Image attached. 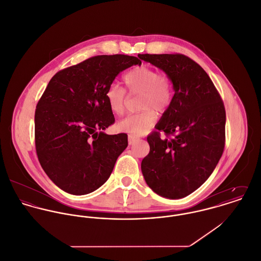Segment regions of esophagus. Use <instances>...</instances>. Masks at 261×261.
<instances>
[{
	"label": "esophagus",
	"mask_w": 261,
	"mask_h": 261,
	"mask_svg": "<svg viewBox=\"0 0 261 261\" xmlns=\"http://www.w3.org/2000/svg\"><path fill=\"white\" fill-rule=\"evenodd\" d=\"M140 140L139 137H136V136H133V135H128V145H134L136 144L138 141Z\"/></svg>",
	"instance_id": "obj_1"
}]
</instances>
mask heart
Listing matches in <instances>:
<instances>
[{"instance_id": "1", "label": "heart", "mask_w": 261, "mask_h": 261, "mask_svg": "<svg viewBox=\"0 0 261 261\" xmlns=\"http://www.w3.org/2000/svg\"><path fill=\"white\" fill-rule=\"evenodd\" d=\"M125 87L130 94H140L139 109L142 111L129 114L117 123L120 132L135 136L147 133L156 122L157 114L165 112L173 98L170 79L151 67L139 66L123 76ZM105 98L110 110L115 114H122L125 108V91L116 84L107 88Z\"/></svg>"}]
</instances>
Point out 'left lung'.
Returning a JSON list of instances; mask_svg holds the SVG:
<instances>
[{
  "label": "left lung",
  "mask_w": 261,
  "mask_h": 261,
  "mask_svg": "<svg viewBox=\"0 0 261 261\" xmlns=\"http://www.w3.org/2000/svg\"><path fill=\"white\" fill-rule=\"evenodd\" d=\"M162 70L173 85L174 96L156 129L148 136L150 153L141 164L149 187L178 199L202 185L215 170L225 147L226 111L204 70L183 55H139Z\"/></svg>",
  "instance_id": "left-lung-1"
}]
</instances>
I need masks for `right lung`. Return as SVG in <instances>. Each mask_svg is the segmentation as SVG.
<instances>
[{"label":"right lung","instance_id":"obj_1","mask_svg":"<svg viewBox=\"0 0 261 261\" xmlns=\"http://www.w3.org/2000/svg\"><path fill=\"white\" fill-rule=\"evenodd\" d=\"M136 57L97 56L57 73L35 110V147L39 163L62 190L88 194L102 186L127 135H106L115 119L105 93L125 69L141 65Z\"/></svg>","mask_w":261,"mask_h":261}]
</instances>
